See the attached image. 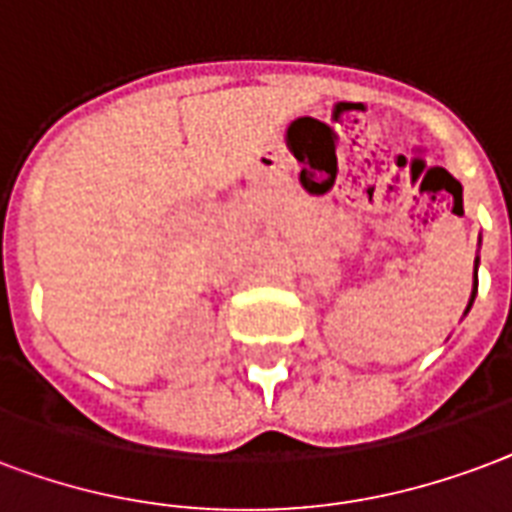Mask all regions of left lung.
<instances>
[{
  "label": "left lung",
  "instance_id": "8db88e82",
  "mask_svg": "<svg viewBox=\"0 0 512 512\" xmlns=\"http://www.w3.org/2000/svg\"><path fill=\"white\" fill-rule=\"evenodd\" d=\"M472 298H475V295H472Z\"/></svg>",
  "mask_w": 512,
  "mask_h": 512
}]
</instances>
